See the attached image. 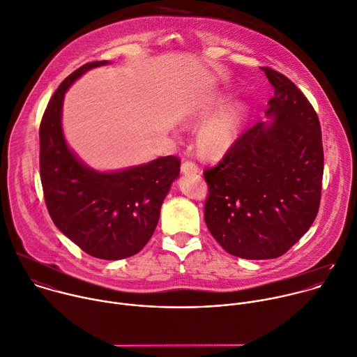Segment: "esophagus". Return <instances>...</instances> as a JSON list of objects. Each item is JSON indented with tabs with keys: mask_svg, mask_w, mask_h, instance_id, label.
<instances>
[{
	"mask_svg": "<svg viewBox=\"0 0 357 357\" xmlns=\"http://www.w3.org/2000/svg\"><path fill=\"white\" fill-rule=\"evenodd\" d=\"M181 171H182V174H185V175H196V174H199V167L196 165V164H193V162H190V161H185V162H182V165H181Z\"/></svg>",
	"mask_w": 357,
	"mask_h": 357,
	"instance_id": "esophagus-1",
	"label": "esophagus"
}]
</instances>
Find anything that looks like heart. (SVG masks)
<instances>
[{
	"instance_id": "b5f03b06",
	"label": "heart",
	"mask_w": 357,
	"mask_h": 357,
	"mask_svg": "<svg viewBox=\"0 0 357 357\" xmlns=\"http://www.w3.org/2000/svg\"><path fill=\"white\" fill-rule=\"evenodd\" d=\"M231 91L217 89L193 98L186 106V122H203L195 137L197 154L217 160L238 142L250 122V107L244 102L232 103Z\"/></svg>"
}]
</instances>
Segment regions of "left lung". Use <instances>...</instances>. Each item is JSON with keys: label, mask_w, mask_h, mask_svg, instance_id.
<instances>
[{"label": "left lung", "mask_w": 357, "mask_h": 357, "mask_svg": "<svg viewBox=\"0 0 357 357\" xmlns=\"http://www.w3.org/2000/svg\"><path fill=\"white\" fill-rule=\"evenodd\" d=\"M275 88L265 114L214 168L204 171V220L215 241L243 259L287 252L314 222L324 150L318 116L283 74L262 68Z\"/></svg>", "instance_id": "1"}]
</instances>
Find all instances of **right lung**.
<instances>
[{
	"mask_svg": "<svg viewBox=\"0 0 357 357\" xmlns=\"http://www.w3.org/2000/svg\"><path fill=\"white\" fill-rule=\"evenodd\" d=\"M106 64L110 63L84 64L52 96L39 129L40 179L56 227L88 255L117 261L136 255L151 238L181 162L168 155L102 172L68 147L61 125L64 93L82 74Z\"/></svg>",
	"mask_w": 357,
	"mask_h": 357,
	"instance_id": "add662e5",
	"label": "right lung"
}]
</instances>
